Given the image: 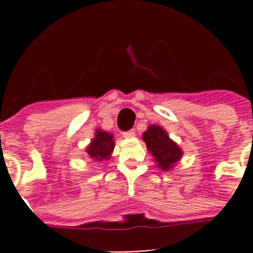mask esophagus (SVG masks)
<instances>
[{
	"label": "esophagus",
	"mask_w": 253,
	"mask_h": 253,
	"mask_svg": "<svg viewBox=\"0 0 253 253\" xmlns=\"http://www.w3.org/2000/svg\"><path fill=\"white\" fill-rule=\"evenodd\" d=\"M123 137L126 138V139H130V138L135 137V131H134V130L125 131V133H123Z\"/></svg>",
	"instance_id": "esophagus-1"
}]
</instances>
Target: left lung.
Segmentation results:
<instances>
[{"label": "left lung", "instance_id": "8db88e82", "mask_svg": "<svg viewBox=\"0 0 253 253\" xmlns=\"http://www.w3.org/2000/svg\"><path fill=\"white\" fill-rule=\"evenodd\" d=\"M142 139L154 158V163L162 171L173 169L182 158V149L160 125H149L148 129L142 134Z\"/></svg>", "mask_w": 253, "mask_h": 253}]
</instances>
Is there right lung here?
I'll return each instance as SVG.
<instances>
[{
    "label": "right lung",
    "instance_id": "obj_1",
    "mask_svg": "<svg viewBox=\"0 0 253 253\" xmlns=\"http://www.w3.org/2000/svg\"><path fill=\"white\" fill-rule=\"evenodd\" d=\"M115 142L114 135L111 133L102 129H96L95 137L86 147L87 157L93 162H102V161L110 160L114 152Z\"/></svg>",
    "mask_w": 253,
    "mask_h": 253
}]
</instances>
